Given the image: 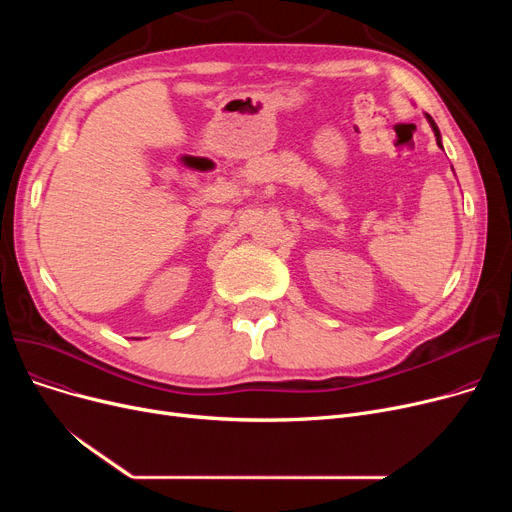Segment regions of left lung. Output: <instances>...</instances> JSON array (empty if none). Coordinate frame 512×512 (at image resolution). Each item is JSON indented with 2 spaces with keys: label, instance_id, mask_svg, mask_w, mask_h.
Instances as JSON below:
<instances>
[{
  "label": "left lung",
  "instance_id": "obj_1",
  "mask_svg": "<svg viewBox=\"0 0 512 512\" xmlns=\"http://www.w3.org/2000/svg\"><path fill=\"white\" fill-rule=\"evenodd\" d=\"M425 118H427L429 126H432V130H434V134H436V143H438V147H440V149H444V147H442V134H440V130H438V126H436V122H434V118L429 116V114H425Z\"/></svg>",
  "mask_w": 512,
  "mask_h": 512
}]
</instances>
